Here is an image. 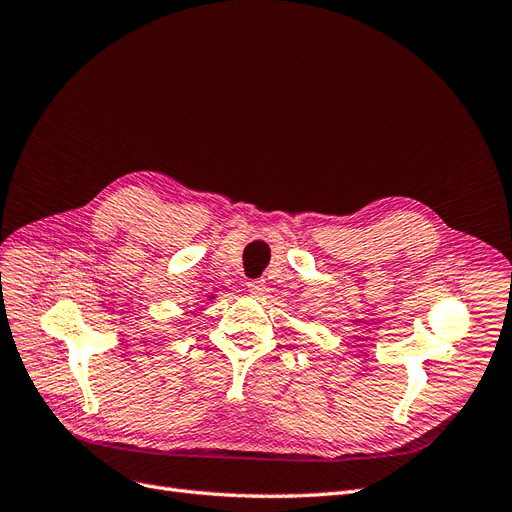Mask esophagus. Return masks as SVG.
I'll list each match as a JSON object with an SVG mask.
<instances>
[{
    "mask_svg": "<svg viewBox=\"0 0 512 512\" xmlns=\"http://www.w3.org/2000/svg\"><path fill=\"white\" fill-rule=\"evenodd\" d=\"M247 290H250L252 294H262V292H265V282H262V280H250V282H247Z\"/></svg>",
    "mask_w": 512,
    "mask_h": 512,
    "instance_id": "obj_1",
    "label": "esophagus"
}]
</instances>
